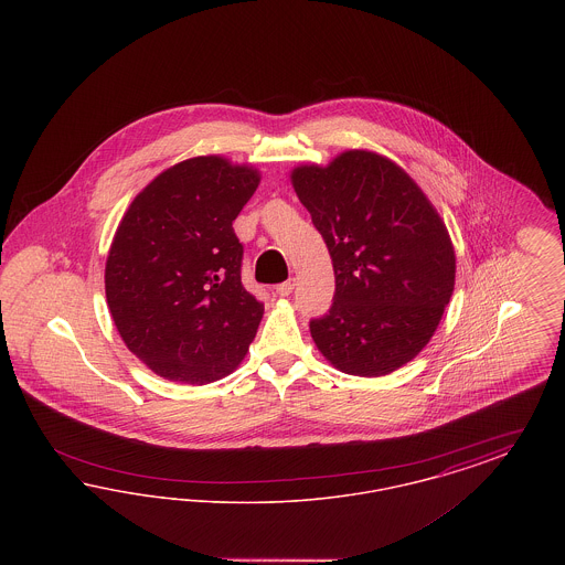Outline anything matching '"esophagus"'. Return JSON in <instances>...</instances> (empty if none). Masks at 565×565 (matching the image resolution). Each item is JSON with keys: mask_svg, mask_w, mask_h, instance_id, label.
Returning <instances> with one entry per match:
<instances>
[{"mask_svg": "<svg viewBox=\"0 0 565 565\" xmlns=\"http://www.w3.org/2000/svg\"><path fill=\"white\" fill-rule=\"evenodd\" d=\"M295 279H288V281H284V284H279V286H277V295L290 296L292 295V290H295Z\"/></svg>", "mask_w": 565, "mask_h": 565, "instance_id": "1", "label": "esophagus"}]
</instances>
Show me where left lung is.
I'll return each instance as SVG.
<instances>
[{"instance_id":"1","label":"left lung","mask_w":565,"mask_h":565,"mask_svg":"<svg viewBox=\"0 0 565 565\" xmlns=\"http://www.w3.org/2000/svg\"><path fill=\"white\" fill-rule=\"evenodd\" d=\"M332 258L334 296L311 337L348 375H390L430 341L454 295L447 226L396 162L350 150L292 171Z\"/></svg>"}]
</instances>
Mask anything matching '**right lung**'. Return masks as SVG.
Masks as SVG:
<instances>
[{
  "instance_id": "1",
  "label": "right lung",
  "mask_w": 565,
  "mask_h": 565,
  "mask_svg": "<svg viewBox=\"0 0 565 565\" xmlns=\"http://www.w3.org/2000/svg\"><path fill=\"white\" fill-rule=\"evenodd\" d=\"M260 175L220 157L162 171L122 217L106 263L109 313L157 375L205 385L233 373L265 307L242 284L233 222Z\"/></svg>"
}]
</instances>
